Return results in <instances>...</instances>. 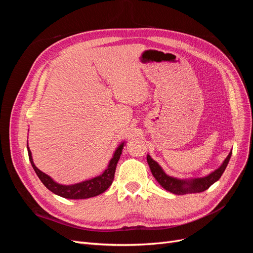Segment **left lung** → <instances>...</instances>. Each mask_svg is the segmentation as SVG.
Here are the masks:
<instances>
[{"label": "left lung", "instance_id": "obj_1", "mask_svg": "<svg viewBox=\"0 0 253 253\" xmlns=\"http://www.w3.org/2000/svg\"><path fill=\"white\" fill-rule=\"evenodd\" d=\"M232 152L229 153L227 158L224 160L223 165H221L217 170L212 172L211 174L205 176V177L201 178H193V179H178L172 177V176L167 175L164 170L162 169L155 160H153L150 155L147 156V160L149 167L151 169V172L154 176L155 179L158 181V183L167 191H169L171 193L174 194H187V193H198V192H204L207 189H209L214 182L217 181L220 176L223 175L226 167L230 160Z\"/></svg>", "mask_w": 253, "mask_h": 253}]
</instances>
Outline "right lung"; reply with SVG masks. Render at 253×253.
Returning <instances> with one entry per match:
<instances>
[{"instance_id":"obj_1","label":"right lung","mask_w":253,"mask_h":253,"mask_svg":"<svg viewBox=\"0 0 253 253\" xmlns=\"http://www.w3.org/2000/svg\"><path fill=\"white\" fill-rule=\"evenodd\" d=\"M122 149H124V142H122L117 148V150L115 151L113 158L110 160L108 169H106L101 175H99L97 177H94L85 181L75 183V185L64 186V185H60V183L56 181H53L48 175H46L38 169L34 164L32 152H30L27 145L30 164H32L35 172L38 175V177H39L40 180L43 182V185L48 190H50L52 193H55L59 196H62L64 198H70V200H84V198L94 197L103 193L104 191L112 185L114 176H115V171H116L117 163L122 153Z\"/></svg>"}]
</instances>
